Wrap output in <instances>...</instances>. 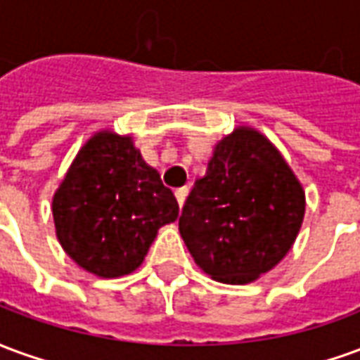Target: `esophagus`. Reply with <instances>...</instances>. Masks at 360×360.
<instances>
[{
    "instance_id": "obj_1",
    "label": "esophagus",
    "mask_w": 360,
    "mask_h": 360,
    "mask_svg": "<svg viewBox=\"0 0 360 360\" xmlns=\"http://www.w3.org/2000/svg\"><path fill=\"white\" fill-rule=\"evenodd\" d=\"M187 195H188L187 187H181L175 191V198H177V202H179L181 208H183V204H185V200H187Z\"/></svg>"
}]
</instances>
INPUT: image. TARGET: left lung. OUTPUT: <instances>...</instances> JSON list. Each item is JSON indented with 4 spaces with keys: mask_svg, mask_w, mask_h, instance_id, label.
<instances>
[{
    "mask_svg": "<svg viewBox=\"0 0 360 360\" xmlns=\"http://www.w3.org/2000/svg\"><path fill=\"white\" fill-rule=\"evenodd\" d=\"M304 188L264 134L235 127L214 146L183 206L179 231L212 279L243 285L283 260L304 219Z\"/></svg>",
    "mask_w": 360,
    "mask_h": 360,
    "instance_id": "left-lung-1",
    "label": "left lung"
}]
</instances>
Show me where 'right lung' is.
<instances>
[{
    "label": "right lung",
    "instance_id": "right-lung-1",
    "mask_svg": "<svg viewBox=\"0 0 360 360\" xmlns=\"http://www.w3.org/2000/svg\"><path fill=\"white\" fill-rule=\"evenodd\" d=\"M51 214L59 245L75 264L113 279L142 264L158 229L177 219L179 204L131 134L102 129L69 165Z\"/></svg>",
    "mask_w": 360,
    "mask_h": 360
}]
</instances>
